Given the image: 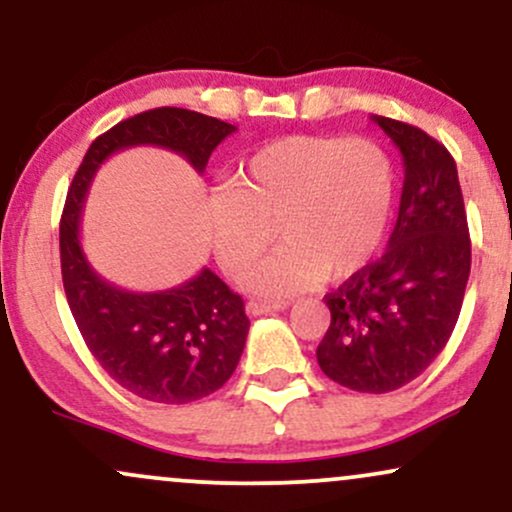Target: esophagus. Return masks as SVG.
<instances>
[{"mask_svg":"<svg viewBox=\"0 0 512 512\" xmlns=\"http://www.w3.org/2000/svg\"><path fill=\"white\" fill-rule=\"evenodd\" d=\"M289 308V303H276V301H257V298H252V301H248V305H245V310H248V315L257 317V315H267V313H276V310H284Z\"/></svg>","mask_w":512,"mask_h":512,"instance_id":"1","label":"esophagus"}]
</instances>
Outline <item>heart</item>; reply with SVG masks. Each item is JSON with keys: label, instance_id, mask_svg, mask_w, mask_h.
Segmentation results:
<instances>
[{"label": "heart", "instance_id": "b5f03b06", "mask_svg": "<svg viewBox=\"0 0 512 512\" xmlns=\"http://www.w3.org/2000/svg\"><path fill=\"white\" fill-rule=\"evenodd\" d=\"M395 207V166L373 139L293 134L240 163L233 185L207 199L216 260L231 276L248 272L272 243L279 248L248 274L269 296L313 289L361 274L378 255Z\"/></svg>", "mask_w": 512, "mask_h": 512}]
</instances>
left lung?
Masks as SVG:
<instances>
[{
    "instance_id": "obj_1",
    "label": "left lung",
    "mask_w": 512,
    "mask_h": 512,
    "mask_svg": "<svg viewBox=\"0 0 512 512\" xmlns=\"http://www.w3.org/2000/svg\"><path fill=\"white\" fill-rule=\"evenodd\" d=\"M373 122L404 158L399 216L385 255L325 296L332 322L317 363L334 383L383 395L419 378L448 344L472 243L450 151L407 122Z\"/></svg>"
}]
</instances>
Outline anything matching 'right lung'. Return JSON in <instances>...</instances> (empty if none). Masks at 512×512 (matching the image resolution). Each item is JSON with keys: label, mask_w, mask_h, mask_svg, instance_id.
Wrapping results in <instances>:
<instances>
[{"label": "right lung", "mask_w": 512, "mask_h": 512, "mask_svg": "<svg viewBox=\"0 0 512 512\" xmlns=\"http://www.w3.org/2000/svg\"><path fill=\"white\" fill-rule=\"evenodd\" d=\"M236 127L185 108H154L117 122L88 146L60 221L62 284L76 327L117 385L158 404H187L216 392L236 370L248 337L245 303L204 267L168 291L117 289L81 250L79 228L93 175L129 146H161L204 173L211 151Z\"/></svg>", "instance_id": "1"}]
</instances>
